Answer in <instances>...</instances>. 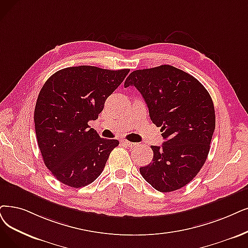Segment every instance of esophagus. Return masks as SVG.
<instances>
[{"mask_svg":"<svg viewBox=\"0 0 248 248\" xmlns=\"http://www.w3.org/2000/svg\"><path fill=\"white\" fill-rule=\"evenodd\" d=\"M123 143H124L125 145H127L128 147H130V148L136 146V143H135V142H131V141H128V140H123Z\"/></svg>","mask_w":248,"mask_h":248,"instance_id":"obj_1","label":"esophagus"}]
</instances>
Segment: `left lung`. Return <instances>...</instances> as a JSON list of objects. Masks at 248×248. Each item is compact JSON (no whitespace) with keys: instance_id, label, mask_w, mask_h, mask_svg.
Instances as JSON below:
<instances>
[{"instance_id":"left-lung-1","label":"left lung","mask_w":248,"mask_h":248,"mask_svg":"<svg viewBox=\"0 0 248 248\" xmlns=\"http://www.w3.org/2000/svg\"><path fill=\"white\" fill-rule=\"evenodd\" d=\"M135 86L166 141L152 145L150 165L140 172L160 192L180 189L206 161L216 127L214 103L204 86L180 69L162 65L130 73L124 86Z\"/></svg>"}]
</instances>
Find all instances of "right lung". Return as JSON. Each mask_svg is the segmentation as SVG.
Wrapping results in <instances>:
<instances>
[{"mask_svg": "<svg viewBox=\"0 0 248 248\" xmlns=\"http://www.w3.org/2000/svg\"><path fill=\"white\" fill-rule=\"evenodd\" d=\"M129 71L68 67L44 84L34 108L35 134L45 165L57 180L80 188L102 174L119 141L100 137L88 122L97 119Z\"/></svg>", "mask_w": 248, "mask_h": 248, "instance_id": "add662e5", "label": "right lung"}]
</instances>
